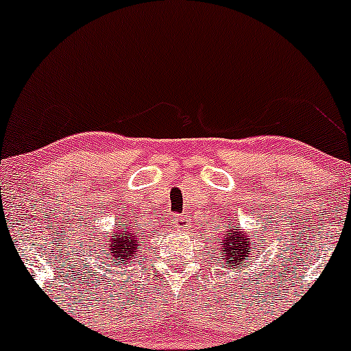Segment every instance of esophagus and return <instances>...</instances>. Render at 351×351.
I'll use <instances>...</instances> for the list:
<instances>
[{
  "instance_id": "1",
  "label": "esophagus",
  "mask_w": 351,
  "mask_h": 351,
  "mask_svg": "<svg viewBox=\"0 0 351 351\" xmlns=\"http://www.w3.org/2000/svg\"><path fill=\"white\" fill-rule=\"evenodd\" d=\"M171 221H173V226L178 230H184L190 226V218L182 217V215H175V217L171 218Z\"/></svg>"
}]
</instances>
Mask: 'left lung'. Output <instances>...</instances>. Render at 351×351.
<instances>
[{
  "label": "left lung",
  "mask_w": 351,
  "mask_h": 351,
  "mask_svg": "<svg viewBox=\"0 0 351 351\" xmlns=\"http://www.w3.org/2000/svg\"><path fill=\"white\" fill-rule=\"evenodd\" d=\"M223 234L225 237H223L221 245L217 248L218 263L225 265L226 269H232L234 273L241 271L248 256L255 252V246L258 248L260 243L255 245V238H250L248 232L240 230L234 223H228Z\"/></svg>",
  "instance_id": "obj_1"
}]
</instances>
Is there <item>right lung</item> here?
I'll list each match as a JSON object with an SVG mask.
<instances>
[{
	"mask_svg": "<svg viewBox=\"0 0 351 351\" xmlns=\"http://www.w3.org/2000/svg\"><path fill=\"white\" fill-rule=\"evenodd\" d=\"M132 217V215H130ZM136 219H123L117 223V230L110 232L105 243L99 248L98 260L103 265L110 267H125L128 268L132 261L143 255L145 237H141L140 226H134ZM96 252V250H93ZM110 271V269H108Z\"/></svg>",
	"mask_w": 351,
	"mask_h": 351,
	"instance_id": "1",
	"label": "right lung"
}]
</instances>
